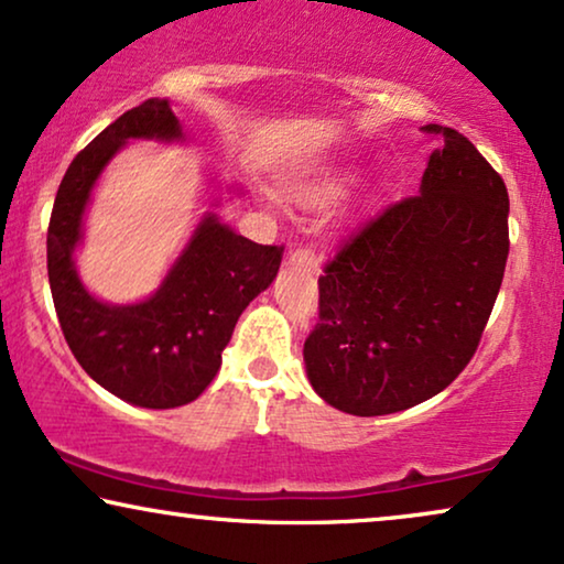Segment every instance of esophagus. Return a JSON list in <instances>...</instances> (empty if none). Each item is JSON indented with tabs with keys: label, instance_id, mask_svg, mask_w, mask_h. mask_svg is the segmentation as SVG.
<instances>
[{
	"label": "esophagus",
	"instance_id": "34e87169",
	"mask_svg": "<svg viewBox=\"0 0 564 564\" xmlns=\"http://www.w3.org/2000/svg\"><path fill=\"white\" fill-rule=\"evenodd\" d=\"M290 264L300 267L303 272H308V274H316L318 272V256H316V251H313V248H292Z\"/></svg>",
	"mask_w": 564,
	"mask_h": 564
}]
</instances>
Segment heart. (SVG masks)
<instances>
[{
	"label": "heart",
	"instance_id": "heart-1",
	"mask_svg": "<svg viewBox=\"0 0 564 564\" xmlns=\"http://www.w3.org/2000/svg\"><path fill=\"white\" fill-rule=\"evenodd\" d=\"M321 194H324V192H311V194H305V199H308V202H313V199H318V196Z\"/></svg>",
	"mask_w": 564,
	"mask_h": 564
}]
</instances>
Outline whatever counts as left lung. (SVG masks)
<instances>
[{
    "instance_id": "left-lung-1",
    "label": "left lung",
    "mask_w": 564,
    "mask_h": 564,
    "mask_svg": "<svg viewBox=\"0 0 564 564\" xmlns=\"http://www.w3.org/2000/svg\"><path fill=\"white\" fill-rule=\"evenodd\" d=\"M422 131L441 148L420 194L360 225L318 276L305 368L318 397L347 414H393L451 386L506 274V181L456 129Z\"/></svg>"
}]
</instances>
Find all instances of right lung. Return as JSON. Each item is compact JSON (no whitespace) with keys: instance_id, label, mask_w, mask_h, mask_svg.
I'll return each instance as SVG.
<instances>
[{"instance_id":"1","label":"right lung","mask_w":564,"mask_h":564,"mask_svg":"<svg viewBox=\"0 0 564 564\" xmlns=\"http://www.w3.org/2000/svg\"><path fill=\"white\" fill-rule=\"evenodd\" d=\"M139 137L181 139L167 100L150 98L131 108L72 160L51 209L48 284L64 339L87 376L129 404L173 409L194 401L215 380L240 313L272 284L284 246L253 243L209 215L150 300L137 305L95 300L72 261L83 212L108 160L127 139Z\"/></svg>"}]
</instances>
